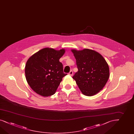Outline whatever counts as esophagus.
<instances>
[{"instance_id": "1", "label": "esophagus", "mask_w": 134, "mask_h": 134, "mask_svg": "<svg viewBox=\"0 0 134 134\" xmlns=\"http://www.w3.org/2000/svg\"><path fill=\"white\" fill-rule=\"evenodd\" d=\"M69 75H70V76H72V75H73V72H72V70L70 71V72H69Z\"/></svg>"}]
</instances>
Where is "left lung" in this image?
<instances>
[{"mask_svg":"<svg viewBox=\"0 0 134 134\" xmlns=\"http://www.w3.org/2000/svg\"><path fill=\"white\" fill-rule=\"evenodd\" d=\"M71 51L78 69L72 79L85 96L90 97L98 94L105 86L110 76L108 63L101 54L94 50L84 49Z\"/></svg>","mask_w":134,"mask_h":134,"instance_id":"obj_1","label":"left lung"}]
</instances>
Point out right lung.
Segmentation results:
<instances>
[{
    "label": "right lung",
    "instance_id": "add662e5",
    "mask_svg": "<svg viewBox=\"0 0 134 134\" xmlns=\"http://www.w3.org/2000/svg\"><path fill=\"white\" fill-rule=\"evenodd\" d=\"M65 52L64 49L56 50L45 48L28 59L25 68L26 79L37 94L48 97L55 94L62 78L67 75L59 60Z\"/></svg>",
    "mask_w": 134,
    "mask_h": 134
}]
</instances>
